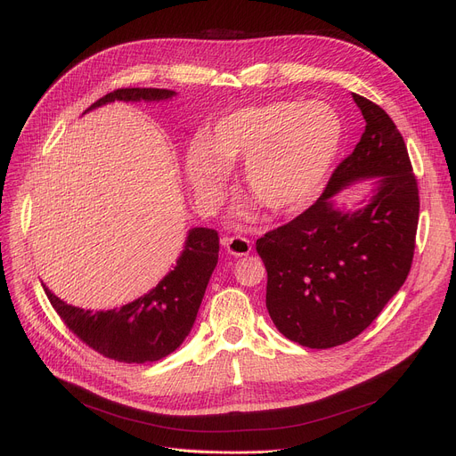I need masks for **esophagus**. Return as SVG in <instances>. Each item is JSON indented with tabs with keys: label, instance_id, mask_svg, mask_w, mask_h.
Returning <instances> with one entry per match:
<instances>
[{
	"label": "esophagus",
	"instance_id": "esophagus-1",
	"mask_svg": "<svg viewBox=\"0 0 456 456\" xmlns=\"http://www.w3.org/2000/svg\"><path fill=\"white\" fill-rule=\"evenodd\" d=\"M225 251L234 256H246L251 253V242L242 236H225L222 240Z\"/></svg>",
	"mask_w": 456,
	"mask_h": 456
}]
</instances>
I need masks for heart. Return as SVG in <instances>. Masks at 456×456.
<instances>
[{"label": "heart", "instance_id": "obj_1", "mask_svg": "<svg viewBox=\"0 0 456 456\" xmlns=\"http://www.w3.org/2000/svg\"><path fill=\"white\" fill-rule=\"evenodd\" d=\"M340 114L325 102L248 105L220 118L186 159L188 179L201 203L220 200L229 167L246 162L249 194L282 214L313 200L342 146Z\"/></svg>", "mask_w": 456, "mask_h": 456}]
</instances>
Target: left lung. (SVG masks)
Listing matches in <instances>:
<instances>
[{
	"label": "left lung",
	"mask_w": 456,
	"mask_h": 456,
	"mask_svg": "<svg viewBox=\"0 0 456 456\" xmlns=\"http://www.w3.org/2000/svg\"><path fill=\"white\" fill-rule=\"evenodd\" d=\"M353 100L366 119L361 142L313 207L256 240L270 318L310 349L342 346L370 327L414 256L419 196L404 140L379 105L358 94ZM366 178L372 194L361 209L336 207L334 195Z\"/></svg>",
	"instance_id": "left-lung-1"
}]
</instances>
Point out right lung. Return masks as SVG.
Returning a JSON list of instances; mask_svg holds the SVG:
<instances>
[{"label": "right lung", "mask_w": 456, "mask_h": 456, "mask_svg": "<svg viewBox=\"0 0 456 456\" xmlns=\"http://www.w3.org/2000/svg\"><path fill=\"white\" fill-rule=\"evenodd\" d=\"M175 94L166 88H118L85 112L112 102H166ZM218 251L220 238L214 229H190L175 268L155 289L124 306L98 313L71 306L42 286L66 327L88 347L118 362L146 364L174 353L190 334L218 265Z\"/></svg>", "instance_id": "1"}]
</instances>
